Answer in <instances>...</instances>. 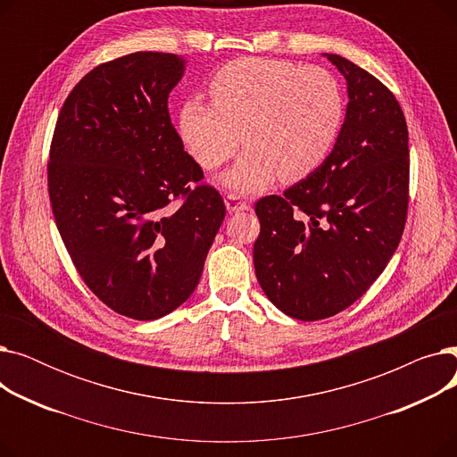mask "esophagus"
<instances>
[{
    "label": "esophagus",
    "instance_id": "34e87169",
    "mask_svg": "<svg viewBox=\"0 0 457 457\" xmlns=\"http://www.w3.org/2000/svg\"><path fill=\"white\" fill-rule=\"evenodd\" d=\"M226 209H228L229 212H238V211L250 209V204L243 202L241 196H238V195H233V192H229V195L226 196Z\"/></svg>",
    "mask_w": 457,
    "mask_h": 457
}]
</instances>
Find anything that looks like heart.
Returning <instances> with one entry per match:
<instances>
[{
    "label": "heart",
    "mask_w": 457,
    "mask_h": 457,
    "mask_svg": "<svg viewBox=\"0 0 457 457\" xmlns=\"http://www.w3.org/2000/svg\"><path fill=\"white\" fill-rule=\"evenodd\" d=\"M212 102L187 100L179 135L207 170L248 148L222 183L257 192L300 181L324 164L345 122V94L329 70L281 59L246 57L216 71Z\"/></svg>",
    "instance_id": "heart-1"
}]
</instances>
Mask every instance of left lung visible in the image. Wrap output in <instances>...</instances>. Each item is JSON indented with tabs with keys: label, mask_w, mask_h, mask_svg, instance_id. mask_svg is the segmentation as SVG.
I'll use <instances>...</instances> for the list:
<instances>
[{
	"label": "left lung",
	"mask_w": 457,
	"mask_h": 457,
	"mask_svg": "<svg viewBox=\"0 0 457 457\" xmlns=\"http://www.w3.org/2000/svg\"><path fill=\"white\" fill-rule=\"evenodd\" d=\"M348 87L339 138L324 164L283 196L255 204V276L296 320L333 317L361 298L398 248L410 204L407 124L395 94L326 54Z\"/></svg>",
	"instance_id": "8db88e82"
}]
</instances>
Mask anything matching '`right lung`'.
Here are the masks:
<instances>
[{"label": "right lung", "instance_id": "1", "mask_svg": "<svg viewBox=\"0 0 457 457\" xmlns=\"http://www.w3.org/2000/svg\"><path fill=\"white\" fill-rule=\"evenodd\" d=\"M183 70L181 57L159 52L90 70L61 107L47 161L71 262L107 307L135 320L172 313L195 293L226 216L168 112Z\"/></svg>", "mask_w": 457, "mask_h": 457}]
</instances>
